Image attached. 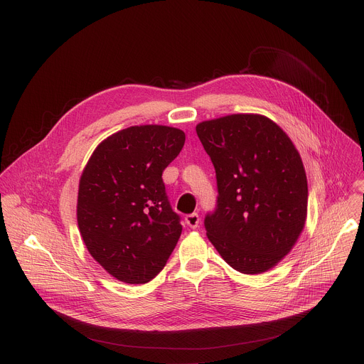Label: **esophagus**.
Here are the masks:
<instances>
[{
  "mask_svg": "<svg viewBox=\"0 0 364 364\" xmlns=\"http://www.w3.org/2000/svg\"><path fill=\"white\" fill-rule=\"evenodd\" d=\"M184 221H186V224H187L188 227H191V228H197V227H198V223H200V217H198V214H197V213H193V214L186 215Z\"/></svg>",
  "mask_w": 364,
  "mask_h": 364,
  "instance_id": "1",
  "label": "esophagus"
}]
</instances>
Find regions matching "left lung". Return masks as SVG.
Instances as JSON below:
<instances>
[{
	"instance_id": "8db88e82",
	"label": "left lung",
	"mask_w": 364,
	"mask_h": 364,
	"mask_svg": "<svg viewBox=\"0 0 364 364\" xmlns=\"http://www.w3.org/2000/svg\"><path fill=\"white\" fill-rule=\"evenodd\" d=\"M197 136L215 168L217 208L207 237L243 274L276 267L294 247L307 217V177L290 137L262 114L201 121Z\"/></svg>"
}]
</instances>
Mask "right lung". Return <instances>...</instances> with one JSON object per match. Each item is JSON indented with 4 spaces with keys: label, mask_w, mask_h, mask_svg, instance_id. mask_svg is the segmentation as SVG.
Instances as JSON below:
<instances>
[{
    "label": "right lung",
    "mask_w": 364,
    "mask_h": 364,
    "mask_svg": "<svg viewBox=\"0 0 364 364\" xmlns=\"http://www.w3.org/2000/svg\"><path fill=\"white\" fill-rule=\"evenodd\" d=\"M184 141L180 129L133 126L102 140L81 173L80 234L91 257L119 282L149 283L177 245L183 227L161 176Z\"/></svg>",
    "instance_id": "1"
}]
</instances>
